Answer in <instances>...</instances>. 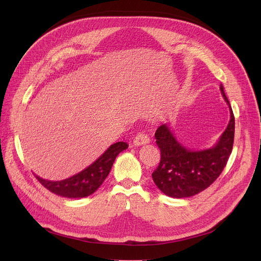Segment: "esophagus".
Segmentation results:
<instances>
[{
  "instance_id": "obj_1",
  "label": "esophagus",
  "mask_w": 261,
  "mask_h": 261,
  "mask_svg": "<svg viewBox=\"0 0 261 261\" xmlns=\"http://www.w3.org/2000/svg\"><path fill=\"white\" fill-rule=\"evenodd\" d=\"M150 142V139L148 138V136L143 133V132H139L138 134L135 135V138L133 140V144L134 146H141V145H145V144H148Z\"/></svg>"
}]
</instances>
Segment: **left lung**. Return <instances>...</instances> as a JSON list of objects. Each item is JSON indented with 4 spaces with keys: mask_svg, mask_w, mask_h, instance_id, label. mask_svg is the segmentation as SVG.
I'll list each match as a JSON object with an SVG mask.
<instances>
[{
    "mask_svg": "<svg viewBox=\"0 0 261 261\" xmlns=\"http://www.w3.org/2000/svg\"><path fill=\"white\" fill-rule=\"evenodd\" d=\"M220 90L229 107L230 120L215 147L191 151L175 140L167 125L160 126L155 131L161 160L152 172V179L166 196L172 198L195 196L211 186L226 166L234 144L235 117L222 85Z\"/></svg>",
    "mask_w": 261,
    "mask_h": 261,
    "instance_id": "obj_1",
    "label": "left lung"
}]
</instances>
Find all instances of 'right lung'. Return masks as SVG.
Instances as JSON below:
<instances>
[{"label": "right lung", "mask_w": 261, "mask_h": 261, "mask_svg": "<svg viewBox=\"0 0 261 261\" xmlns=\"http://www.w3.org/2000/svg\"><path fill=\"white\" fill-rule=\"evenodd\" d=\"M128 148L123 142H117L81 172L62 181H47L36 175L37 180L51 193L65 198H85L98 189L110 173L116 156Z\"/></svg>", "instance_id": "1"}]
</instances>
